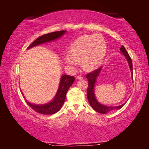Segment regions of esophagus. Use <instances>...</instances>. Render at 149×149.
Here are the masks:
<instances>
[{"label": "esophagus", "mask_w": 149, "mask_h": 149, "mask_svg": "<svg viewBox=\"0 0 149 149\" xmlns=\"http://www.w3.org/2000/svg\"><path fill=\"white\" fill-rule=\"evenodd\" d=\"M76 78H77L78 79H82L83 78V76H81V75H78L77 76H76Z\"/></svg>", "instance_id": "34e87169"}]
</instances>
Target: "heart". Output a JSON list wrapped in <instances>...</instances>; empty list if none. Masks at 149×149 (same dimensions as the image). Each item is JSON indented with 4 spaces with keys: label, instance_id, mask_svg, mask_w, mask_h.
Instances as JSON below:
<instances>
[{
    "label": "heart",
    "instance_id": "obj_1",
    "mask_svg": "<svg viewBox=\"0 0 149 149\" xmlns=\"http://www.w3.org/2000/svg\"><path fill=\"white\" fill-rule=\"evenodd\" d=\"M106 42L101 35H83L76 39L69 48L70 56L65 58L66 63L73 67L82 61L86 71H93L100 66L106 55Z\"/></svg>",
    "mask_w": 149,
    "mask_h": 149
}]
</instances>
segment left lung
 <instances>
[{
	"label": "left lung",
	"instance_id": "1",
	"mask_svg": "<svg viewBox=\"0 0 149 149\" xmlns=\"http://www.w3.org/2000/svg\"><path fill=\"white\" fill-rule=\"evenodd\" d=\"M120 52L123 54L125 56L126 60H127L129 66L130 68V71H131V74L133 76V72H132V60L130 58L129 55L128 54L127 52L126 51L125 48L123 45L120 48ZM102 70V67L100 68L96 69L91 73H89L86 74V78L88 80V87L87 89V97L88 101L90 104V105L93 107V109L96 111V112H99V113L101 114H106L107 112H109L111 111L117 110V109H120V108L123 107L125 102L123 104L118 106H107L105 105H103L99 102L95 96V94H94V87H95V84L97 81V78L100 74V73ZM133 79V78H132Z\"/></svg>",
	"mask_w": 149,
	"mask_h": 149
}]
</instances>
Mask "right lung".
Returning <instances> with one entry per match:
<instances>
[{
    "instance_id": "add662e5",
    "label": "right lung",
    "mask_w": 149,
    "mask_h": 149,
    "mask_svg": "<svg viewBox=\"0 0 149 149\" xmlns=\"http://www.w3.org/2000/svg\"><path fill=\"white\" fill-rule=\"evenodd\" d=\"M66 32V30H61L43 35L36 39L27 48V49L39 45L40 44L53 41V40L60 38ZM74 76L67 74L62 75L56 95L52 101L48 103L45 104H35L30 103L27 101H26V102L31 109L38 112V113L42 114H55L58 111H60L63 104H64L66 93L68 89L71 87V86L74 83Z\"/></svg>"
}]
</instances>
